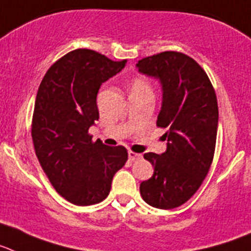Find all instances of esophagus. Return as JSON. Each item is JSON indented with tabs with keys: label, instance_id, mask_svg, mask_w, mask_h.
<instances>
[{
	"label": "esophagus",
	"instance_id": "esophagus-1",
	"mask_svg": "<svg viewBox=\"0 0 251 251\" xmlns=\"http://www.w3.org/2000/svg\"><path fill=\"white\" fill-rule=\"evenodd\" d=\"M128 159L135 162V160H139L141 159V154H138V152H134V151H128Z\"/></svg>",
	"mask_w": 251,
	"mask_h": 251
}]
</instances>
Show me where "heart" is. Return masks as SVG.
I'll use <instances>...</instances> for the list:
<instances>
[{"instance_id": "b5f03b06", "label": "heart", "mask_w": 251, "mask_h": 251, "mask_svg": "<svg viewBox=\"0 0 251 251\" xmlns=\"http://www.w3.org/2000/svg\"><path fill=\"white\" fill-rule=\"evenodd\" d=\"M143 92H151L152 88L149 80L143 75H136L132 78L130 83V93H143Z\"/></svg>"}]
</instances>
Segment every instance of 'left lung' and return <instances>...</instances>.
<instances>
[{"label": "left lung", "instance_id": "1", "mask_svg": "<svg viewBox=\"0 0 251 251\" xmlns=\"http://www.w3.org/2000/svg\"><path fill=\"white\" fill-rule=\"evenodd\" d=\"M139 72L160 80L162 110L156 125L167 127V151L147 152L154 174L140 184L148 204L171 210L195 195L210 171L216 148L219 106L202 67L179 51H163L139 60Z\"/></svg>", "mask_w": 251, "mask_h": 251}]
</instances>
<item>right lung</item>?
I'll list each match as a JSON object with an SVG mask.
<instances>
[{
    "instance_id": "add662e5",
    "label": "right lung",
    "mask_w": 251,
    "mask_h": 251,
    "mask_svg": "<svg viewBox=\"0 0 251 251\" xmlns=\"http://www.w3.org/2000/svg\"><path fill=\"white\" fill-rule=\"evenodd\" d=\"M125 64L75 49L56 60L39 86L31 124L35 152L51 186L77 206L103 201L127 160L126 148L93 143L88 134L100 117V87Z\"/></svg>"
}]
</instances>
